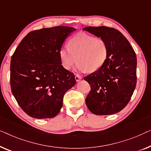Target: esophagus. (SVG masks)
Instances as JSON below:
<instances>
[{
    "label": "esophagus",
    "instance_id": "esophagus-1",
    "mask_svg": "<svg viewBox=\"0 0 151 151\" xmlns=\"http://www.w3.org/2000/svg\"><path fill=\"white\" fill-rule=\"evenodd\" d=\"M81 78H82V76H81L80 75H78V74H76L75 75V79H76V81H81Z\"/></svg>",
    "mask_w": 151,
    "mask_h": 151
}]
</instances>
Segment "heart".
<instances>
[{
	"instance_id": "heart-1",
	"label": "heart",
	"mask_w": 151,
	"mask_h": 151,
	"mask_svg": "<svg viewBox=\"0 0 151 151\" xmlns=\"http://www.w3.org/2000/svg\"><path fill=\"white\" fill-rule=\"evenodd\" d=\"M68 48L59 51L61 64L70 70L77 61V69L81 72L95 73L105 64L109 57V47L105 40L86 33H78L70 37Z\"/></svg>"
}]
</instances>
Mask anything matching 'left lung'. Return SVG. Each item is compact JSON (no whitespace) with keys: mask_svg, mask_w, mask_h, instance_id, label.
<instances>
[{"mask_svg":"<svg viewBox=\"0 0 151 151\" xmlns=\"http://www.w3.org/2000/svg\"><path fill=\"white\" fill-rule=\"evenodd\" d=\"M83 30L103 38L109 47V57L103 66L84 77L91 88L86 99L87 107L96 115L118 113L128 104L136 86V55L117 29L102 26Z\"/></svg>","mask_w":151,"mask_h":151,"instance_id":"left-lung-1","label":"left lung"}]
</instances>
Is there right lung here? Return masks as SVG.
Here are the masks:
<instances>
[{"label":"right lung","mask_w":151,"mask_h":151,"mask_svg":"<svg viewBox=\"0 0 151 151\" xmlns=\"http://www.w3.org/2000/svg\"><path fill=\"white\" fill-rule=\"evenodd\" d=\"M75 28L54 27L31 31L12 57L10 86L17 103L37 119L56 116L65 93L76 83L75 75L61 65L59 56L65 38Z\"/></svg>","instance_id":"obj_1"}]
</instances>
